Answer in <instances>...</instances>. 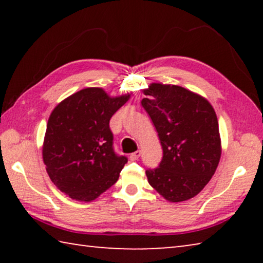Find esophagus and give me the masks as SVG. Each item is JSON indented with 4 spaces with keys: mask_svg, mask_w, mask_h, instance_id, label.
Masks as SVG:
<instances>
[{
    "mask_svg": "<svg viewBox=\"0 0 263 263\" xmlns=\"http://www.w3.org/2000/svg\"><path fill=\"white\" fill-rule=\"evenodd\" d=\"M140 154H141L140 151H136V152H133V153L130 155V159L132 160V161H135V160H138V159H139Z\"/></svg>",
    "mask_w": 263,
    "mask_h": 263,
    "instance_id": "1",
    "label": "esophagus"
}]
</instances>
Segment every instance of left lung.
I'll use <instances>...</instances> for the list:
<instances>
[{"instance_id":"8db88e82","label":"left lung","mask_w":263,"mask_h":263,"mask_svg":"<svg viewBox=\"0 0 263 263\" xmlns=\"http://www.w3.org/2000/svg\"><path fill=\"white\" fill-rule=\"evenodd\" d=\"M141 105L157 128L163 157L148 183L169 202L195 197L211 180L221 154L219 126L209 101L171 84L152 83Z\"/></svg>"}]
</instances>
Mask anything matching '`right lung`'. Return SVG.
Here are the masks:
<instances>
[{"instance_id":"add662e5","label":"right lung","mask_w":263,"mask_h":263,"mask_svg":"<svg viewBox=\"0 0 263 263\" xmlns=\"http://www.w3.org/2000/svg\"><path fill=\"white\" fill-rule=\"evenodd\" d=\"M128 99L84 88L52 111L43 160L51 181L70 198L91 202L117 182L127 158L115 153L109 122Z\"/></svg>"}]
</instances>
